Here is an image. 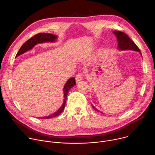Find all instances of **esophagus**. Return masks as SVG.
Listing matches in <instances>:
<instances>
[{
	"instance_id": "34e87169",
	"label": "esophagus",
	"mask_w": 155,
	"mask_h": 155,
	"mask_svg": "<svg viewBox=\"0 0 155 155\" xmlns=\"http://www.w3.org/2000/svg\"><path fill=\"white\" fill-rule=\"evenodd\" d=\"M75 80H76V81L77 83H79L80 81H81V80H82V75H81V74L79 73V74H77L76 77H75Z\"/></svg>"
}]
</instances>
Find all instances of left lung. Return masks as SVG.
I'll return each instance as SVG.
<instances>
[{
  "instance_id": "1",
  "label": "left lung",
  "mask_w": 155,
  "mask_h": 155,
  "mask_svg": "<svg viewBox=\"0 0 155 155\" xmlns=\"http://www.w3.org/2000/svg\"><path fill=\"white\" fill-rule=\"evenodd\" d=\"M113 33L117 37V42H118V47L117 48L119 50L125 51V50H132L140 52V50L137 47V46L135 44L134 42L128 36V35L124 32L119 31H114ZM141 54V52H140ZM142 55V54H141ZM93 107L96 110L99 111L96 109L93 105Z\"/></svg>"
}]
</instances>
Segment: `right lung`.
Segmentation results:
<instances>
[{
    "label": "right lung",
    "instance_id": "add662e5",
    "mask_svg": "<svg viewBox=\"0 0 155 155\" xmlns=\"http://www.w3.org/2000/svg\"><path fill=\"white\" fill-rule=\"evenodd\" d=\"M58 38V36L49 33H38L35 36H33L32 38L29 39L28 41H26L25 43L21 46L20 50L18 51V53L16 55V57H18V55L25 53V52L31 49L35 45H36L38 43H46V42H51V43H53L55 42L56 39ZM76 84L75 83V79L74 77L70 78L68 79V80L66 82L65 84V86L64 87V102L62 105L61 106V107L58 109L57 112H55V113L51 114L48 116H45L41 117L40 119H50L54 117L58 116L61 112L64 110L65 105L66 103L67 100V96L68 94V91H70V88L73 87Z\"/></svg>",
    "mask_w": 155,
    "mask_h": 155
}]
</instances>
